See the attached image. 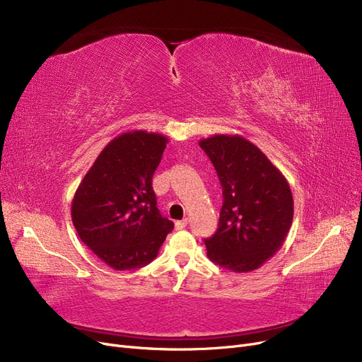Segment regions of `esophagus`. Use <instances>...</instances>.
<instances>
[{
    "label": "esophagus",
    "instance_id": "esophagus-1",
    "mask_svg": "<svg viewBox=\"0 0 362 362\" xmlns=\"http://www.w3.org/2000/svg\"><path fill=\"white\" fill-rule=\"evenodd\" d=\"M186 226H187V218L179 220V222H176V223H175V228H176V230H182V229H185Z\"/></svg>",
    "mask_w": 362,
    "mask_h": 362
}]
</instances>
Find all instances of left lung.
Returning a JSON list of instances; mask_svg holds the SVG:
<instances>
[{
    "instance_id": "8db88e82",
    "label": "left lung",
    "mask_w": 362,
    "mask_h": 362,
    "mask_svg": "<svg viewBox=\"0 0 362 362\" xmlns=\"http://www.w3.org/2000/svg\"><path fill=\"white\" fill-rule=\"evenodd\" d=\"M220 185L223 206L218 228L206 240L210 260L232 272H251L284 244L294 202L290 185L255 144L240 134H213L199 140Z\"/></svg>"
}]
</instances>
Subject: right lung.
I'll return each instance as SVG.
<instances>
[{"instance_id": "1", "label": "right lung", "mask_w": 362, "mask_h": 362, "mask_svg": "<svg viewBox=\"0 0 362 362\" xmlns=\"http://www.w3.org/2000/svg\"><path fill=\"white\" fill-rule=\"evenodd\" d=\"M167 144L160 133L125 132L102 149L76 187L71 217L78 237L115 271L151 263L175 228L156 209L152 189Z\"/></svg>"}]
</instances>
